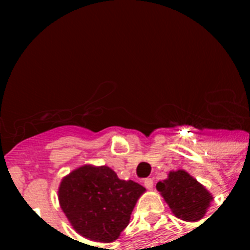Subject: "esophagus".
Listing matches in <instances>:
<instances>
[{
	"mask_svg": "<svg viewBox=\"0 0 250 250\" xmlns=\"http://www.w3.org/2000/svg\"><path fill=\"white\" fill-rule=\"evenodd\" d=\"M144 186L148 188V189H152L153 188V179L152 178H146L144 180Z\"/></svg>",
	"mask_w": 250,
	"mask_h": 250,
	"instance_id": "34e87169",
	"label": "esophagus"
}]
</instances>
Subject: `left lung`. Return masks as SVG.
<instances>
[{
	"instance_id": "8db88e82",
	"label": "left lung",
	"mask_w": 250,
	"mask_h": 250,
	"mask_svg": "<svg viewBox=\"0 0 250 250\" xmlns=\"http://www.w3.org/2000/svg\"><path fill=\"white\" fill-rule=\"evenodd\" d=\"M157 190L175 217L186 222L202 219L213 201V194L186 170L170 171L167 179L157 183Z\"/></svg>"
}]
</instances>
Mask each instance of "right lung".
<instances>
[{
	"label": "right lung",
	"instance_id": "1",
	"mask_svg": "<svg viewBox=\"0 0 250 250\" xmlns=\"http://www.w3.org/2000/svg\"><path fill=\"white\" fill-rule=\"evenodd\" d=\"M145 188L122 180L107 166L83 165L61 180L58 201L72 229L83 237L113 243L128 226Z\"/></svg>",
	"mask_w": 250,
	"mask_h": 250
}]
</instances>
